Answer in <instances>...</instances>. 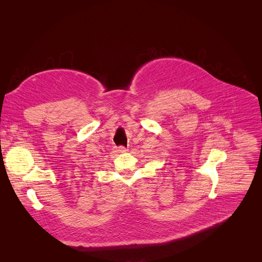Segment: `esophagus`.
Segmentation results:
<instances>
[{"instance_id": "obj_1", "label": "esophagus", "mask_w": 262, "mask_h": 262, "mask_svg": "<svg viewBox=\"0 0 262 262\" xmlns=\"http://www.w3.org/2000/svg\"><path fill=\"white\" fill-rule=\"evenodd\" d=\"M126 150H127V148L124 147V146H119V147H118V152H119V153H125Z\"/></svg>"}]
</instances>
